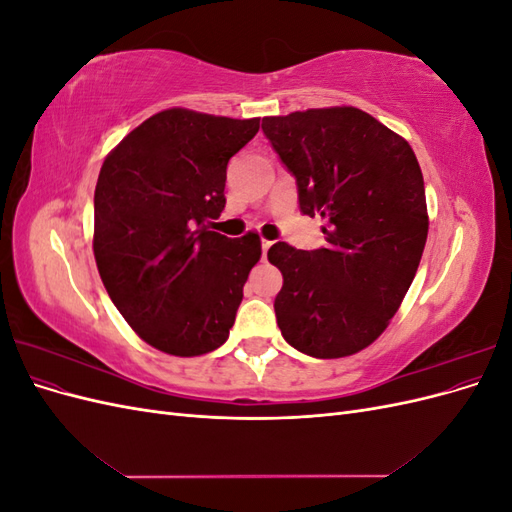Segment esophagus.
Masks as SVG:
<instances>
[{
  "instance_id": "34e87169",
  "label": "esophagus",
  "mask_w": 512,
  "mask_h": 512,
  "mask_svg": "<svg viewBox=\"0 0 512 512\" xmlns=\"http://www.w3.org/2000/svg\"><path fill=\"white\" fill-rule=\"evenodd\" d=\"M271 245H273L271 241H262V258H267V252H269Z\"/></svg>"
}]
</instances>
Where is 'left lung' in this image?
<instances>
[{"label":"left lung","instance_id":"obj_1","mask_svg":"<svg viewBox=\"0 0 512 512\" xmlns=\"http://www.w3.org/2000/svg\"><path fill=\"white\" fill-rule=\"evenodd\" d=\"M262 132L297 179L301 211L327 222L320 250L271 245L284 275L277 327L314 359L356 354L389 327L421 262V166L406 138L354 106L265 117Z\"/></svg>","mask_w":512,"mask_h":512}]
</instances>
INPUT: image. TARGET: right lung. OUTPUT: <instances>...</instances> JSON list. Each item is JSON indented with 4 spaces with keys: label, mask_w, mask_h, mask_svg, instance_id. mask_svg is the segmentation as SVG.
<instances>
[{
    "label": "right lung",
    "mask_w": 512,
    "mask_h": 512,
    "mask_svg": "<svg viewBox=\"0 0 512 512\" xmlns=\"http://www.w3.org/2000/svg\"><path fill=\"white\" fill-rule=\"evenodd\" d=\"M260 119L166 108L108 153L94 196V256L108 297L160 352L220 348L235 324L260 239L205 226L224 211L226 166Z\"/></svg>",
    "instance_id": "1"
}]
</instances>
